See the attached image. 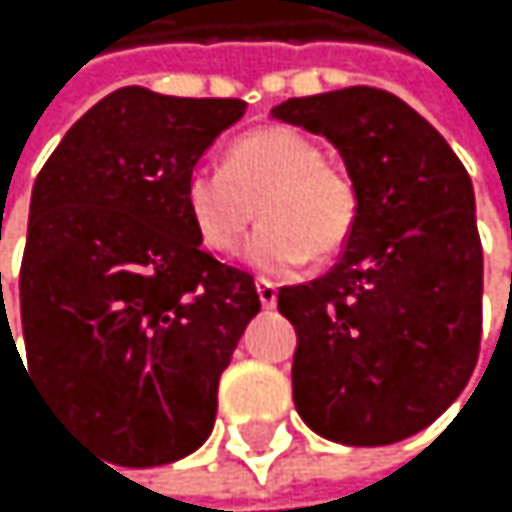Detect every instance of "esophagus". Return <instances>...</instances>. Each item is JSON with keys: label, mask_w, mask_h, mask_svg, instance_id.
Masks as SVG:
<instances>
[{"label": "esophagus", "mask_w": 512, "mask_h": 512, "mask_svg": "<svg viewBox=\"0 0 512 512\" xmlns=\"http://www.w3.org/2000/svg\"><path fill=\"white\" fill-rule=\"evenodd\" d=\"M254 288H258V298H261V304L267 307V310H273L276 307V285L270 282V279H258V282H254Z\"/></svg>", "instance_id": "obj_1"}]
</instances>
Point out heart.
<instances>
[{
	"label": "heart",
	"mask_w": 512,
	"mask_h": 512,
	"mask_svg": "<svg viewBox=\"0 0 512 512\" xmlns=\"http://www.w3.org/2000/svg\"><path fill=\"white\" fill-rule=\"evenodd\" d=\"M184 205L214 254L242 242L258 205L264 224L248 239L245 261L264 273L338 258L359 224L353 178L325 159L313 137L285 125L239 134L224 150V168L196 165L184 181Z\"/></svg>",
	"instance_id": "1"
}]
</instances>
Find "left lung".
<instances>
[{
    "label": "left lung",
    "instance_id": "obj_1",
    "mask_svg": "<svg viewBox=\"0 0 512 512\" xmlns=\"http://www.w3.org/2000/svg\"><path fill=\"white\" fill-rule=\"evenodd\" d=\"M273 116L325 134L359 190L341 261L279 288V313L298 331L294 405L331 442H399L461 396L479 359L470 174L427 119L381 88L291 97Z\"/></svg>",
    "mask_w": 512,
    "mask_h": 512
}]
</instances>
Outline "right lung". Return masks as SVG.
I'll use <instances>...</instances> for the list:
<instances>
[{
    "instance_id": "add662e5",
    "label": "right lung",
    "mask_w": 512,
    "mask_h": 512,
    "mask_svg": "<svg viewBox=\"0 0 512 512\" xmlns=\"http://www.w3.org/2000/svg\"><path fill=\"white\" fill-rule=\"evenodd\" d=\"M242 113L239 97L128 85L36 178L21 264L30 375L122 467L171 464L208 439L221 375L261 310L254 279L211 258L184 205L187 174Z\"/></svg>"
}]
</instances>
